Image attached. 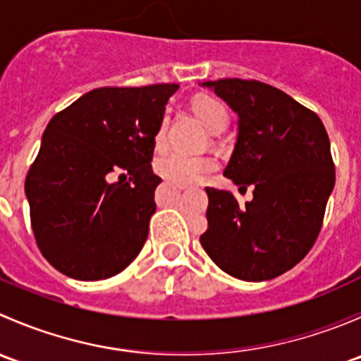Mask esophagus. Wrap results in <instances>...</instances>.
I'll list each match as a JSON object with an SVG mask.
<instances>
[{
  "mask_svg": "<svg viewBox=\"0 0 361 361\" xmlns=\"http://www.w3.org/2000/svg\"><path fill=\"white\" fill-rule=\"evenodd\" d=\"M174 185V187H176L178 188V190H187V185H181V183H173Z\"/></svg>",
  "mask_w": 361,
  "mask_h": 361,
  "instance_id": "34e87169",
  "label": "esophagus"
}]
</instances>
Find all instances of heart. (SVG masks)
<instances>
[{"instance_id":"obj_1","label":"heart","mask_w":361,"mask_h":361,"mask_svg":"<svg viewBox=\"0 0 361 361\" xmlns=\"http://www.w3.org/2000/svg\"><path fill=\"white\" fill-rule=\"evenodd\" d=\"M195 115L201 118V122L211 133H214L220 127L227 126L228 111L218 99L209 96H201L194 99ZM167 130V116L160 120L157 130H155V145L162 148L166 143ZM216 169V162L206 155H187L180 152H167L155 159V171L160 176L181 185H194L202 181L209 173Z\"/></svg>"}]
</instances>
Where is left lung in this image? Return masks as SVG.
Instances as JSON below:
<instances>
[{
  "label": "left lung",
  "mask_w": 361,
  "mask_h": 361,
  "mask_svg": "<svg viewBox=\"0 0 361 361\" xmlns=\"http://www.w3.org/2000/svg\"><path fill=\"white\" fill-rule=\"evenodd\" d=\"M238 113V141L224 174L253 187L239 206L227 190L206 188L207 231L201 245L224 272L267 281L312 248L336 185L325 126L314 111L257 80L202 82Z\"/></svg>",
  "instance_id": "left-lung-1"
}]
</instances>
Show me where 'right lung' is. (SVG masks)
Masks as SVG:
<instances>
[{
  "label": "right lung",
  "instance_id": "right-lung-1",
  "mask_svg": "<svg viewBox=\"0 0 361 361\" xmlns=\"http://www.w3.org/2000/svg\"><path fill=\"white\" fill-rule=\"evenodd\" d=\"M176 83L101 87L52 116L25 178L43 257L73 279L97 281L137 257L155 213V130Z\"/></svg>",
  "mask_w": 361,
  "mask_h": 361
}]
</instances>
